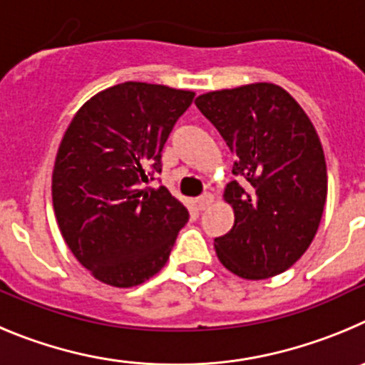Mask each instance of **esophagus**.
<instances>
[{
	"mask_svg": "<svg viewBox=\"0 0 365 365\" xmlns=\"http://www.w3.org/2000/svg\"><path fill=\"white\" fill-rule=\"evenodd\" d=\"M212 200H215V196H212L211 192H203V195L196 200V205H198L200 211H205L207 207L212 203Z\"/></svg>",
	"mask_w": 365,
	"mask_h": 365,
	"instance_id": "esophagus-1",
	"label": "esophagus"
}]
</instances>
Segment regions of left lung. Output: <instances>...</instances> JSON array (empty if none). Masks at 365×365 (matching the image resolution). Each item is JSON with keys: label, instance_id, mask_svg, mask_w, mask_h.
Returning <instances> with one entry per match:
<instances>
[{"label": "left lung", "instance_id": "8db88e82", "mask_svg": "<svg viewBox=\"0 0 365 365\" xmlns=\"http://www.w3.org/2000/svg\"><path fill=\"white\" fill-rule=\"evenodd\" d=\"M235 154L225 200L235 225L215 238L231 272L262 280L287 271L307 251L327 196L320 138L294 98L272 83H252L196 98Z\"/></svg>", "mask_w": 365, "mask_h": 365}]
</instances>
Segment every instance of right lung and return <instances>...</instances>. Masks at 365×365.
Returning <instances> with one entry per match:
<instances>
[{
    "label": "right lung",
    "instance_id": "right-lung-1",
    "mask_svg": "<svg viewBox=\"0 0 365 365\" xmlns=\"http://www.w3.org/2000/svg\"><path fill=\"white\" fill-rule=\"evenodd\" d=\"M190 91L125 81L87 101L56 156L52 203L72 255L103 284L133 287L167 264L189 211L165 187L162 150Z\"/></svg>",
    "mask_w": 365,
    "mask_h": 365
}]
</instances>
